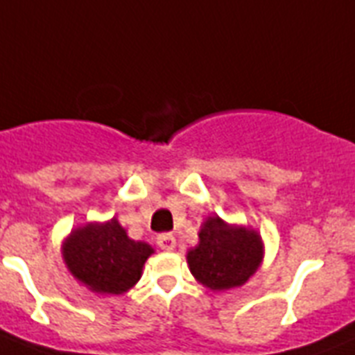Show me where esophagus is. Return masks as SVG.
<instances>
[{"label": "esophagus", "instance_id": "1", "mask_svg": "<svg viewBox=\"0 0 355 355\" xmlns=\"http://www.w3.org/2000/svg\"><path fill=\"white\" fill-rule=\"evenodd\" d=\"M157 243H159V247L162 251H173V249L177 247V240H175V236H173L171 233L159 234V236H157Z\"/></svg>", "mask_w": 355, "mask_h": 355}]
</instances>
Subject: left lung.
Listing matches in <instances>:
<instances>
[{
    "label": "left lung",
    "mask_w": 355,
    "mask_h": 355,
    "mask_svg": "<svg viewBox=\"0 0 355 355\" xmlns=\"http://www.w3.org/2000/svg\"><path fill=\"white\" fill-rule=\"evenodd\" d=\"M198 245L187 251L189 270L211 291L240 287L263 260V242L254 229L231 225L220 216L202 223Z\"/></svg>",
    "instance_id": "8db88e82"
}]
</instances>
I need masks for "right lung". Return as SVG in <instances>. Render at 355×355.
<instances>
[{
	"label": "right lung",
	"mask_w": 355,
	"mask_h": 355,
	"mask_svg": "<svg viewBox=\"0 0 355 355\" xmlns=\"http://www.w3.org/2000/svg\"><path fill=\"white\" fill-rule=\"evenodd\" d=\"M153 252L150 243L128 236L117 218L85 223L62 242V260L71 276L99 294L128 293Z\"/></svg>",
	"instance_id": "add662e5"
}]
</instances>
